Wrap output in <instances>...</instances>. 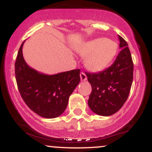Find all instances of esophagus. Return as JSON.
Listing matches in <instances>:
<instances>
[{"label":"esophagus","instance_id":"1","mask_svg":"<svg viewBox=\"0 0 152 152\" xmlns=\"http://www.w3.org/2000/svg\"><path fill=\"white\" fill-rule=\"evenodd\" d=\"M80 77H81V81H86V80H87V76L84 72H81L80 74Z\"/></svg>","mask_w":152,"mask_h":152}]
</instances>
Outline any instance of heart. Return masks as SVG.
<instances>
[{"mask_svg":"<svg viewBox=\"0 0 152 152\" xmlns=\"http://www.w3.org/2000/svg\"><path fill=\"white\" fill-rule=\"evenodd\" d=\"M118 51L117 43L105 38H99L86 43L78 50L83 56H87L85 65L92 71L106 69Z\"/></svg>","mask_w":152,"mask_h":152,"instance_id":"1","label":"heart"}]
</instances>
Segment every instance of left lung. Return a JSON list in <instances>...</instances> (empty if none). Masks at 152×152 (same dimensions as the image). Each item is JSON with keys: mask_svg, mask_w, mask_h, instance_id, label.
Returning <instances> with one entry per match:
<instances>
[{"mask_svg": "<svg viewBox=\"0 0 152 152\" xmlns=\"http://www.w3.org/2000/svg\"><path fill=\"white\" fill-rule=\"evenodd\" d=\"M121 48L114 64L99 73L86 72L92 87L88 104L90 109L101 116H111L123 106L133 81L134 63L126 41L121 36Z\"/></svg>", "mask_w": 152, "mask_h": 152, "instance_id": "left-lung-1", "label": "left lung"}]
</instances>
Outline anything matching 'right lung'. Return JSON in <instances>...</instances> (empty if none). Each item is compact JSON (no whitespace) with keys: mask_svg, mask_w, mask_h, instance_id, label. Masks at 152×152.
<instances>
[{"mask_svg":"<svg viewBox=\"0 0 152 152\" xmlns=\"http://www.w3.org/2000/svg\"><path fill=\"white\" fill-rule=\"evenodd\" d=\"M19 48L15 63L17 86L23 100L42 117H58L65 111L69 98L80 81V69L51 75L40 74L29 67Z\"/></svg>","mask_w":152,"mask_h":152,"instance_id":"1","label":"right lung"}]
</instances>
